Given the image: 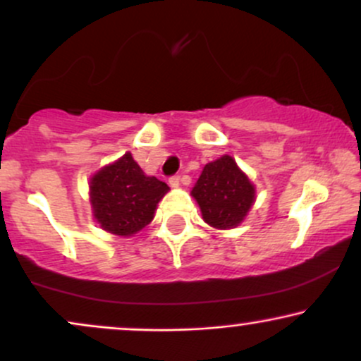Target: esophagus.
Masks as SVG:
<instances>
[{
	"label": "esophagus",
	"mask_w": 361,
	"mask_h": 361,
	"mask_svg": "<svg viewBox=\"0 0 361 361\" xmlns=\"http://www.w3.org/2000/svg\"><path fill=\"white\" fill-rule=\"evenodd\" d=\"M168 183H169V186H173V188H176V186H180V176H178V175L171 176L168 180Z\"/></svg>",
	"instance_id": "34e87169"
}]
</instances>
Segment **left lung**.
<instances>
[{"label":"left lung","instance_id":"left-lung-1","mask_svg":"<svg viewBox=\"0 0 361 361\" xmlns=\"http://www.w3.org/2000/svg\"><path fill=\"white\" fill-rule=\"evenodd\" d=\"M192 195L203 220L220 230L237 227L255 202L254 185L228 154L205 164Z\"/></svg>","mask_w":361,"mask_h":361}]
</instances>
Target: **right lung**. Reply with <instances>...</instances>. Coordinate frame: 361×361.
Here are the masks:
<instances>
[{"instance_id": "obj_1", "label": "right lung", "mask_w": 361, "mask_h": 361, "mask_svg": "<svg viewBox=\"0 0 361 361\" xmlns=\"http://www.w3.org/2000/svg\"><path fill=\"white\" fill-rule=\"evenodd\" d=\"M90 205L101 228L114 235L131 237L153 220L154 210L169 186L146 176L126 153L90 178Z\"/></svg>"}]
</instances>
